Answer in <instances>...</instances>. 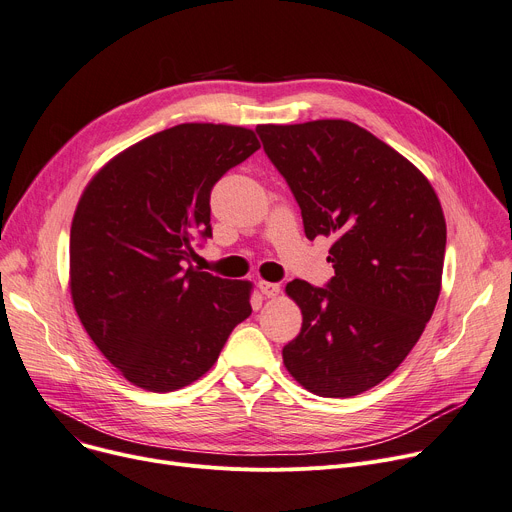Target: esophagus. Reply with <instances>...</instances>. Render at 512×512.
<instances>
[{
    "label": "esophagus",
    "mask_w": 512,
    "mask_h": 512,
    "mask_svg": "<svg viewBox=\"0 0 512 512\" xmlns=\"http://www.w3.org/2000/svg\"><path fill=\"white\" fill-rule=\"evenodd\" d=\"M259 290H261V294L263 296H267V298H274V296H278L280 294V284H274V282H265V280H261L259 282Z\"/></svg>",
    "instance_id": "esophagus-1"
}]
</instances>
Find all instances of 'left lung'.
Returning a JSON list of instances; mask_svg holds the SVG:
<instances>
[{"mask_svg":"<svg viewBox=\"0 0 512 512\" xmlns=\"http://www.w3.org/2000/svg\"><path fill=\"white\" fill-rule=\"evenodd\" d=\"M255 131L298 201L306 238H335L325 288L286 286L302 329L284 364L315 395L364 393L405 360L432 317L447 245L440 201L410 160L356 123Z\"/></svg>","mask_w":512,"mask_h":512,"instance_id":"8db88e82","label":"left lung"}]
</instances>
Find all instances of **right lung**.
<instances>
[{"instance_id": "right-lung-1", "label": "right lung", "mask_w": 512, "mask_h": 512, "mask_svg": "<svg viewBox=\"0 0 512 512\" xmlns=\"http://www.w3.org/2000/svg\"><path fill=\"white\" fill-rule=\"evenodd\" d=\"M259 148L245 127L183 123L117 154L84 189L70 232L72 300L135 387L191 385L251 315V282L187 263L212 236V187Z\"/></svg>"}]
</instances>
